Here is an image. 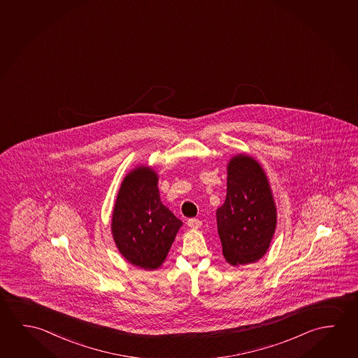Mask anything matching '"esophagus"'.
<instances>
[{
  "label": "esophagus",
  "instance_id": "34e87169",
  "mask_svg": "<svg viewBox=\"0 0 358 358\" xmlns=\"http://www.w3.org/2000/svg\"><path fill=\"white\" fill-rule=\"evenodd\" d=\"M187 224L191 229H199L202 226V222L199 221V218H189L187 221Z\"/></svg>",
  "mask_w": 358,
  "mask_h": 358
}]
</instances>
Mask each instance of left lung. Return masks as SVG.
<instances>
[{
  "instance_id": "1",
  "label": "left lung",
  "mask_w": 358,
  "mask_h": 358,
  "mask_svg": "<svg viewBox=\"0 0 358 358\" xmlns=\"http://www.w3.org/2000/svg\"><path fill=\"white\" fill-rule=\"evenodd\" d=\"M216 216L223 256L229 264H252L267 252L277 215L270 183L256 159L247 155L231 159L227 194Z\"/></svg>"
}]
</instances>
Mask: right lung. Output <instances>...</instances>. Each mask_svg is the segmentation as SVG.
Returning a JSON list of instances; mask_svg holds the SVG:
<instances>
[{
    "mask_svg": "<svg viewBox=\"0 0 358 358\" xmlns=\"http://www.w3.org/2000/svg\"><path fill=\"white\" fill-rule=\"evenodd\" d=\"M159 177L140 166L124 177L112 213V235L129 264L156 270L164 264L182 222L159 199Z\"/></svg>",
    "mask_w": 358,
    "mask_h": 358,
    "instance_id": "obj_1",
    "label": "right lung"
}]
</instances>
